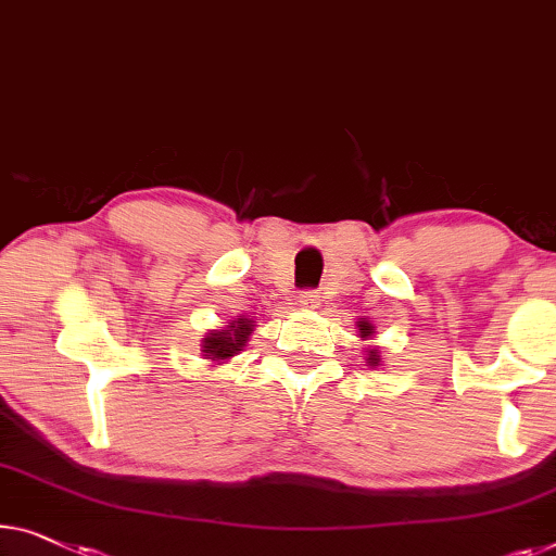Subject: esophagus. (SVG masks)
<instances>
[{
    "label": "esophagus",
    "instance_id": "obj_1",
    "mask_svg": "<svg viewBox=\"0 0 556 556\" xmlns=\"http://www.w3.org/2000/svg\"><path fill=\"white\" fill-rule=\"evenodd\" d=\"M296 302H300L302 306H309V309H312V306L319 304V294L314 292V289H304V292H300V300H296Z\"/></svg>",
    "mask_w": 556,
    "mask_h": 556
}]
</instances>
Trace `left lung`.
I'll list each match as a JSON object with an SVG mask.
<instances>
[{
  "instance_id": "left-lung-1",
  "label": "left lung",
  "mask_w": 556,
  "mask_h": 556,
  "mask_svg": "<svg viewBox=\"0 0 556 556\" xmlns=\"http://www.w3.org/2000/svg\"><path fill=\"white\" fill-rule=\"evenodd\" d=\"M359 331H362V337H371V325H369V321H359ZM367 362H369V367H377V364H379L377 350H369Z\"/></svg>"
}]
</instances>
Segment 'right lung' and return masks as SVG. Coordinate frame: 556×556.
<instances>
[{"label":"right lung","mask_w":556,"mask_h":556,"mask_svg":"<svg viewBox=\"0 0 556 556\" xmlns=\"http://www.w3.org/2000/svg\"><path fill=\"white\" fill-rule=\"evenodd\" d=\"M252 321L250 319H237L231 321L227 329L212 331L210 337L204 339V357L206 359H229L235 357L237 352H242L247 344V337L252 334Z\"/></svg>","instance_id":"obj_1"}]
</instances>
